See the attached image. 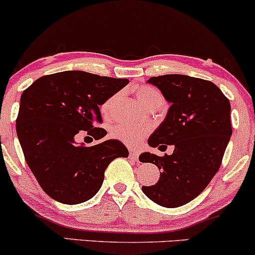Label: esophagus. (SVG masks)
I'll list each match as a JSON object with an SVG mask.
<instances>
[{"label": "esophagus", "instance_id": "34e87169", "mask_svg": "<svg viewBox=\"0 0 255 255\" xmlns=\"http://www.w3.org/2000/svg\"><path fill=\"white\" fill-rule=\"evenodd\" d=\"M129 157H130V159L135 160V162H136V160H139V152L135 151V150H130Z\"/></svg>", "mask_w": 255, "mask_h": 255}]
</instances>
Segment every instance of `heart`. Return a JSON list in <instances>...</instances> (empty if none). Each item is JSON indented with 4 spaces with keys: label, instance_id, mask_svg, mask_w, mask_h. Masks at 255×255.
I'll return each instance as SVG.
<instances>
[{
    "label": "heart",
    "instance_id": "1",
    "mask_svg": "<svg viewBox=\"0 0 255 255\" xmlns=\"http://www.w3.org/2000/svg\"><path fill=\"white\" fill-rule=\"evenodd\" d=\"M135 95L139 102L146 109L156 110L164 104V97L159 91L148 85H142L135 89ZM120 93H114L108 97L101 105V113L103 118L108 119L113 115L115 105L118 103ZM150 133L148 126H134V125H119L110 131L113 139L119 140L128 146H135Z\"/></svg>",
    "mask_w": 255,
    "mask_h": 255
}]
</instances>
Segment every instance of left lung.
Returning <instances> with one entry per match:
<instances>
[{
	"label": "left lung",
	"instance_id": "obj_1",
	"mask_svg": "<svg viewBox=\"0 0 255 255\" xmlns=\"http://www.w3.org/2000/svg\"><path fill=\"white\" fill-rule=\"evenodd\" d=\"M147 81L171 103L148 144L175 148L170 156L140 154V162L153 163L162 170L158 182L142 186V192L156 204L172 209L197 198L218 171L233 133L230 103L218 86L204 79L166 74Z\"/></svg>",
	"mask_w": 255,
	"mask_h": 255
}]
</instances>
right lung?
I'll return each instance as SVG.
<instances>
[{
  "label": "right lung",
  "instance_id": "add662e5",
  "mask_svg": "<svg viewBox=\"0 0 255 255\" xmlns=\"http://www.w3.org/2000/svg\"><path fill=\"white\" fill-rule=\"evenodd\" d=\"M129 83L81 71L44 75L27 87L20 99L16 134L25 160L49 197L75 205L99 191L108 165L115 158L128 157L119 140L77 145L79 135L95 140L107 130L99 105Z\"/></svg>",
  "mask_w": 255,
  "mask_h": 255
}]
</instances>
